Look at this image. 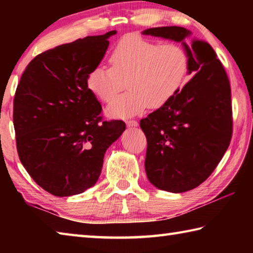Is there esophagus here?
Segmentation results:
<instances>
[{
    "label": "esophagus",
    "mask_w": 253,
    "mask_h": 253,
    "mask_svg": "<svg viewBox=\"0 0 253 253\" xmlns=\"http://www.w3.org/2000/svg\"><path fill=\"white\" fill-rule=\"evenodd\" d=\"M128 127H137L138 126V122L137 121H127L126 122Z\"/></svg>",
    "instance_id": "1"
}]
</instances>
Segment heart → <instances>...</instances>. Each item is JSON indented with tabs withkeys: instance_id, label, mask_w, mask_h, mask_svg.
I'll return each mask as SVG.
<instances>
[{
	"instance_id": "b5f03b06",
	"label": "heart",
	"mask_w": 253,
	"mask_h": 253,
	"mask_svg": "<svg viewBox=\"0 0 253 253\" xmlns=\"http://www.w3.org/2000/svg\"><path fill=\"white\" fill-rule=\"evenodd\" d=\"M111 68L97 66L89 72L87 88L107 107L110 117L126 118L149 107L160 109L185 84L188 72L186 51L174 42L160 43L136 34L122 38L109 55Z\"/></svg>"
}]
</instances>
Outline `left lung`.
Listing matches in <instances>:
<instances>
[{
	"instance_id": "8db88e82",
	"label": "left lung",
	"mask_w": 253,
	"mask_h": 253,
	"mask_svg": "<svg viewBox=\"0 0 253 253\" xmlns=\"http://www.w3.org/2000/svg\"><path fill=\"white\" fill-rule=\"evenodd\" d=\"M145 36L181 42L194 75L168 105L139 125L147 138L145 170L154 186L172 193L203 183L219 164L232 136V108L228 76L212 46L191 38L190 30L162 27ZM190 39L186 44L185 40Z\"/></svg>"
}]
</instances>
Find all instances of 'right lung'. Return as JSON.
I'll return each mask as SVG.
<instances>
[{
  "instance_id": "1",
  "label": "right lung",
  "mask_w": 253,
  "mask_h": 253,
  "mask_svg": "<svg viewBox=\"0 0 253 253\" xmlns=\"http://www.w3.org/2000/svg\"><path fill=\"white\" fill-rule=\"evenodd\" d=\"M116 30L61 44L37 55L15 91L13 124L20 161L54 196L84 193L96 184L104 156L126 129L101 121V105L87 88Z\"/></svg>"
}]
</instances>
